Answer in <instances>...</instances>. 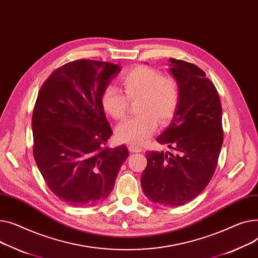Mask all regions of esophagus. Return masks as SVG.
Returning <instances> with one entry per match:
<instances>
[{"label": "esophagus", "mask_w": 258, "mask_h": 258, "mask_svg": "<svg viewBox=\"0 0 258 258\" xmlns=\"http://www.w3.org/2000/svg\"><path fill=\"white\" fill-rule=\"evenodd\" d=\"M128 150L130 151V152H132V153H139V152H142V151H143V149L141 147L134 146V145H129L128 146Z\"/></svg>", "instance_id": "obj_1"}]
</instances>
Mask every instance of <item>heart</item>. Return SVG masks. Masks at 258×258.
Returning <instances> with one entry per match:
<instances>
[{"label": "heart", "instance_id": "obj_1", "mask_svg": "<svg viewBox=\"0 0 258 258\" xmlns=\"http://www.w3.org/2000/svg\"><path fill=\"white\" fill-rule=\"evenodd\" d=\"M126 97L120 90L108 85L103 90L101 106L106 114L120 119L126 115L128 100H140L138 112L141 114L124 120L115 128L116 140L134 146L144 145L158 126L169 123L179 104V87L175 79L162 76L160 72L140 66L120 75Z\"/></svg>", "mask_w": 258, "mask_h": 258}]
</instances>
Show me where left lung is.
Returning a JSON list of instances; mask_svg holds the SVG:
<instances>
[{
    "instance_id": "left-lung-1",
    "label": "left lung",
    "mask_w": 258,
    "mask_h": 258,
    "mask_svg": "<svg viewBox=\"0 0 258 258\" xmlns=\"http://www.w3.org/2000/svg\"><path fill=\"white\" fill-rule=\"evenodd\" d=\"M170 62L179 104L156 141L175 152H147L141 183L151 202L181 206L196 198L215 173L223 144L222 106L214 83L200 68L174 58Z\"/></svg>"
}]
</instances>
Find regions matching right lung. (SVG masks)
Wrapping results in <instances>:
<instances>
[{"instance_id": "obj_1", "label": "right lung", "mask_w": 258, "mask_h": 258, "mask_svg": "<svg viewBox=\"0 0 258 258\" xmlns=\"http://www.w3.org/2000/svg\"><path fill=\"white\" fill-rule=\"evenodd\" d=\"M120 66L81 59L57 69L41 86L32 115L33 155L45 183L73 206L96 205L113 189L129 156L112 135L101 106Z\"/></svg>"}]
</instances>
